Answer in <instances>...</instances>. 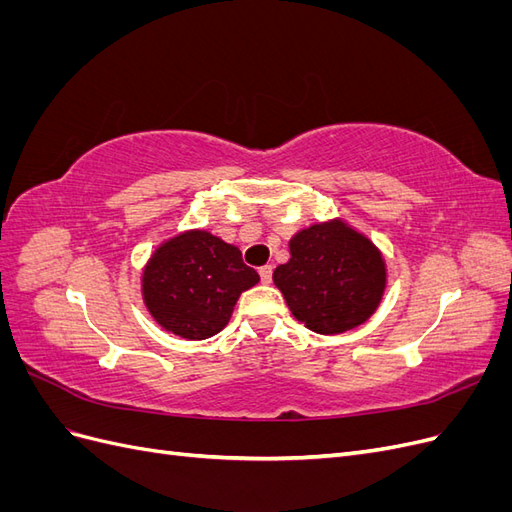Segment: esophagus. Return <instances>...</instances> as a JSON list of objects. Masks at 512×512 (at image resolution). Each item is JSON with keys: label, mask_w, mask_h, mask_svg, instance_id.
Returning <instances> with one entry per match:
<instances>
[{"label": "esophagus", "mask_w": 512, "mask_h": 512, "mask_svg": "<svg viewBox=\"0 0 512 512\" xmlns=\"http://www.w3.org/2000/svg\"><path fill=\"white\" fill-rule=\"evenodd\" d=\"M258 273H260V280L265 282V284H269L271 277H273V267H271V265H265V267L258 269Z\"/></svg>", "instance_id": "1"}]
</instances>
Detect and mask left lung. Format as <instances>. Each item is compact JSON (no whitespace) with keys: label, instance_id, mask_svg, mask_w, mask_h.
<instances>
[{"label":"left lung","instance_id":"obj_1","mask_svg":"<svg viewBox=\"0 0 512 512\" xmlns=\"http://www.w3.org/2000/svg\"><path fill=\"white\" fill-rule=\"evenodd\" d=\"M290 260L273 271L292 316L309 331L337 335L359 327L376 312L386 288L378 247L344 220L299 230Z\"/></svg>","mask_w":512,"mask_h":512}]
</instances>
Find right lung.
Masks as SVG:
<instances>
[{"label":"right lung","mask_w":512,"mask_h":512,"mask_svg":"<svg viewBox=\"0 0 512 512\" xmlns=\"http://www.w3.org/2000/svg\"><path fill=\"white\" fill-rule=\"evenodd\" d=\"M258 282L239 247L194 228L151 254L143 269V301L162 329L207 339L226 327L241 292Z\"/></svg>","instance_id":"obj_1"}]
</instances>
